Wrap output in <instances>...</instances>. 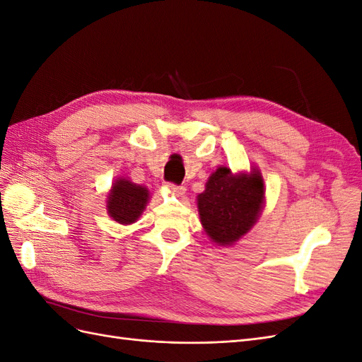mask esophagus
<instances>
[{"mask_svg": "<svg viewBox=\"0 0 362 362\" xmlns=\"http://www.w3.org/2000/svg\"><path fill=\"white\" fill-rule=\"evenodd\" d=\"M166 189L169 190V193H172L173 196H182L185 193V187L184 185H175L172 182L166 184Z\"/></svg>", "mask_w": 362, "mask_h": 362, "instance_id": "obj_1", "label": "esophagus"}]
</instances>
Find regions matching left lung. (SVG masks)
Wrapping results in <instances>:
<instances>
[{
    "instance_id": "1",
    "label": "left lung",
    "mask_w": 362,
    "mask_h": 362,
    "mask_svg": "<svg viewBox=\"0 0 362 362\" xmlns=\"http://www.w3.org/2000/svg\"><path fill=\"white\" fill-rule=\"evenodd\" d=\"M201 225L217 246H233L246 235L266 204L264 180L258 168L234 173L218 166L196 198Z\"/></svg>"
}]
</instances>
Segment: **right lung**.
Returning a JSON list of instances; mask_svg holds the SVG:
<instances>
[{
	"instance_id": "add662e5",
	"label": "right lung",
	"mask_w": 362,
	"mask_h": 362,
	"mask_svg": "<svg viewBox=\"0 0 362 362\" xmlns=\"http://www.w3.org/2000/svg\"><path fill=\"white\" fill-rule=\"evenodd\" d=\"M149 202V190L125 177L115 180L107 196V213L120 225H131L145 211Z\"/></svg>"
}]
</instances>
